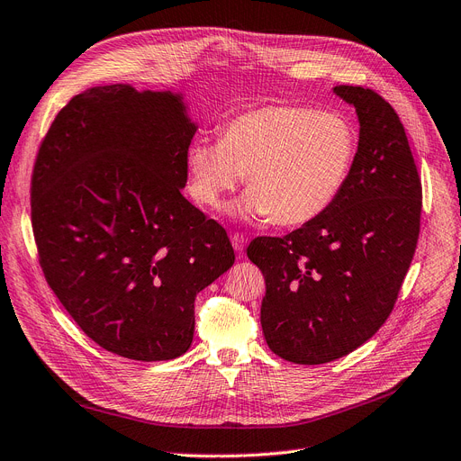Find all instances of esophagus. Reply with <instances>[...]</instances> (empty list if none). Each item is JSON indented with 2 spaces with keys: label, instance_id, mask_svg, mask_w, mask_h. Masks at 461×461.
<instances>
[{
  "label": "esophagus",
  "instance_id": "esophagus-1",
  "mask_svg": "<svg viewBox=\"0 0 461 461\" xmlns=\"http://www.w3.org/2000/svg\"><path fill=\"white\" fill-rule=\"evenodd\" d=\"M231 245L237 254H241L247 245V237L243 233H231Z\"/></svg>",
  "mask_w": 461,
  "mask_h": 461
}]
</instances>
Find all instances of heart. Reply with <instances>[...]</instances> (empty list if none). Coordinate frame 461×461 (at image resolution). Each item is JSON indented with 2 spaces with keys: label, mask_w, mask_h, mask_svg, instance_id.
Returning <instances> with one entry per match:
<instances>
[{
  "label": "heart",
  "mask_w": 461,
  "mask_h": 461,
  "mask_svg": "<svg viewBox=\"0 0 461 461\" xmlns=\"http://www.w3.org/2000/svg\"><path fill=\"white\" fill-rule=\"evenodd\" d=\"M356 152V130L341 113L264 105L228 120L220 141L195 139L188 147V194L214 209L247 175L233 214L302 226L345 190Z\"/></svg>",
  "instance_id": "b5f03b06"
}]
</instances>
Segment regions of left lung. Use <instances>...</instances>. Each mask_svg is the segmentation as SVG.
<instances>
[{
    "label": "left lung",
    "instance_id": "left-lung-1",
    "mask_svg": "<svg viewBox=\"0 0 461 461\" xmlns=\"http://www.w3.org/2000/svg\"><path fill=\"white\" fill-rule=\"evenodd\" d=\"M356 109L359 137L345 190L286 237H256L250 262L266 276L267 347L302 366L333 362L386 322L412 262L422 185L405 128L369 88L335 86Z\"/></svg>",
    "mask_w": 461,
    "mask_h": 461
}]
</instances>
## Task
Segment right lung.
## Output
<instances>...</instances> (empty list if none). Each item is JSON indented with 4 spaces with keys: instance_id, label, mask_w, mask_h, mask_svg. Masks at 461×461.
Returning <instances> with one entry per match:
<instances>
[{
    "instance_id": "1",
    "label": "right lung",
    "mask_w": 461,
    "mask_h": 461,
    "mask_svg": "<svg viewBox=\"0 0 461 461\" xmlns=\"http://www.w3.org/2000/svg\"><path fill=\"white\" fill-rule=\"evenodd\" d=\"M197 131L181 90L92 86L58 113L32 176L47 283L92 341L137 362L185 354L195 295L235 254L183 195Z\"/></svg>"
}]
</instances>
